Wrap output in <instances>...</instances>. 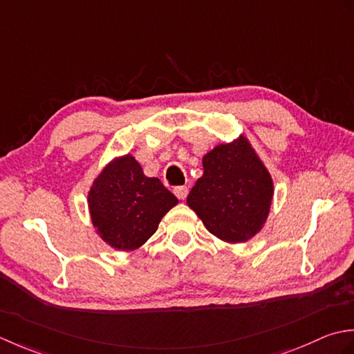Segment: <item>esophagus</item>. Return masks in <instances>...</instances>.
<instances>
[{"mask_svg":"<svg viewBox=\"0 0 354 354\" xmlns=\"http://www.w3.org/2000/svg\"><path fill=\"white\" fill-rule=\"evenodd\" d=\"M187 192H189V189H187L186 186H177V187H174V194L180 200H185L187 197Z\"/></svg>","mask_w":354,"mask_h":354,"instance_id":"34e87169","label":"esophagus"}]
</instances>
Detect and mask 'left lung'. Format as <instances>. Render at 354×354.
Here are the masks:
<instances>
[{
  "instance_id": "8db88e82",
  "label": "left lung",
  "mask_w": 354,
  "mask_h": 354,
  "mask_svg": "<svg viewBox=\"0 0 354 354\" xmlns=\"http://www.w3.org/2000/svg\"><path fill=\"white\" fill-rule=\"evenodd\" d=\"M203 176L186 203L205 227L229 244L261 232L273 200V178L248 136L220 143L203 156Z\"/></svg>"
}]
</instances>
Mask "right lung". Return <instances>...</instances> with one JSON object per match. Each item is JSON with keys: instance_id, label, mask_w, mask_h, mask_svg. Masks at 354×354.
Returning a JSON list of instances; mask_svg holds the SVG:
<instances>
[{"instance_id": "1", "label": "right lung", "mask_w": 354, "mask_h": 354, "mask_svg": "<svg viewBox=\"0 0 354 354\" xmlns=\"http://www.w3.org/2000/svg\"><path fill=\"white\" fill-rule=\"evenodd\" d=\"M88 212L95 232L114 250L143 246L178 200L157 177L143 174L133 154L113 157L93 180Z\"/></svg>"}]
</instances>
